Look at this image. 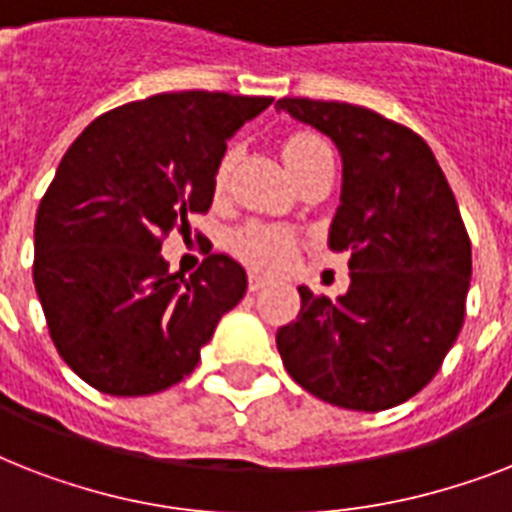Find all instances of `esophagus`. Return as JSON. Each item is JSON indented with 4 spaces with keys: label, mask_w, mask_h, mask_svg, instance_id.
<instances>
[{
    "label": "esophagus",
    "mask_w": 512,
    "mask_h": 512,
    "mask_svg": "<svg viewBox=\"0 0 512 512\" xmlns=\"http://www.w3.org/2000/svg\"><path fill=\"white\" fill-rule=\"evenodd\" d=\"M268 276H263V273H249V292H257V289H263L265 284H268Z\"/></svg>",
    "instance_id": "obj_1"
}]
</instances>
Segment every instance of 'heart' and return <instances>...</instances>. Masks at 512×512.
I'll return each instance as SVG.
<instances>
[{"label": "heart", "mask_w": 512, "mask_h": 512, "mask_svg": "<svg viewBox=\"0 0 512 512\" xmlns=\"http://www.w3.org/2000/svg\"><path fill=\"white\" fill-rule=\"evenodd\" d=\"M281 156L289 172L295 175V180L303 175L305 170H311L313 164L324 159L329 154V146L316 135V132L297 130L289 132L284 143H281ZM233 159H236V148H225V154L220 156V162L215 167V193H223L228 185V175H231ZM231 249L252 268L260 271H281L287 268L297 255V236L284 225H271V223H249L244 228L233 233Z\"/></svg>", "instance_id": "b5f03b06"}]
</instances>
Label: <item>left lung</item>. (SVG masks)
I'll return each mask as SVG.
<instances>
[{
	"label": "left lung",
	"mask_w": 512,
	"mask_h": 512,
	"mask_svg": "<svg viewBox=\"0 0 512 512\" xmlns=\"http://www.w3.org/2000/svg\"><path fill=\"white\" fill-rule=\"evenodd\" d=\"M335 140L342 201L329 249L348 252L337 300L300 287V313L276 332L292 380L321 401L382 412L420 393L465 324L470 236L430 146L353 103L281 98Z\"/></svg>",
	"instance_id": "8db88e82"
}]
</instances>
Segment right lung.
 Masks as SVG:
<instances>
[{"label": "right lung", "instance_id": "right-lung-1", "mask_svg": "<svg viewBox=\"0 0 512 512\" xmlns=\"http://www.w3.org/2000/svg\"><path fill=\"white\" fill-rule=\"evenodd\" d=\"M273 98L183 90L100 114L71 143L34 225V287L60 358L100 393L185 380L247 292L228 255L170 273L162 244L212 207L228 138Z\"/></svg>", "mask_w": 512, "mask_h": 512}]
</instances>
